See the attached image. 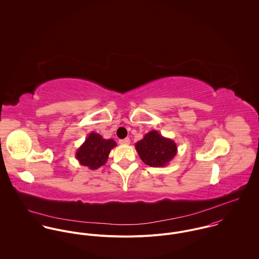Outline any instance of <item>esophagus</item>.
Wrapping results in <instances>:
<instances>
[{
	"label": "esophagus",
	"mask_w": 259,
	"mask_h": 259,
	"mask_svg": "<svg viewBox=\"0 0 259 259\" xmlns=\"http://www.w3.org/2000/svg\"><path fill=\"white\" fill-rule=\"evenodd\" d=\"M119 144L122 145V146H127L130 145V139H123V140H120L119 141Z\"/></svg>",
	"instance_id": "esophagus-1"
}]
</instances>
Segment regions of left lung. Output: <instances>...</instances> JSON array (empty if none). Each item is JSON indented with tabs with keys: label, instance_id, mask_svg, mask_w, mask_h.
Wrapping results in <instances>:
<instances>
[{
	"label": "left lung",
	"instance_id": "obj_1",
	"mask_svg": "<svg viewBox=\"0 0 259 259\" xmlns=\"http://www.w3.org/2000/svg\"><path fill=\"white\" fill-rule=\"evenodd\" d=\"M141 159L149 166L162 167L175 158L178 146L171 139L162 137L157 131H150L136 144Z\"/></svg>",
	"mask_w": 259,
	"mask_h": 259
}]
</instances>
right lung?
Wrapping results in <instances>:
<instances>
[{
    "instance_id": "obj_1",
    "label": "right lung",
    "mask_w": 259,
    "mask_h": 259,
    "mask_svg": "<svg viewBox=\"0 0 259 259\" xmlns=\"http://www.w3.org/2000/svg\"><path fill=\"white\" fill-rule=\"evenodd\" d=\"M114 147H116V143L113 140H106L98 133L93 132L75 151V158L81 165L93 170L98 169L107 162Z\"/></svg>"
}]
</instances>
